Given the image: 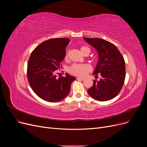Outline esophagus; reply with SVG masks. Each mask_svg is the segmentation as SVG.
Listing matches in <instances>:
<instances>
[{"label": "esophagus", "mask_w": 147, "mask_h": 147, "mask_svg": "<svg viewBox=\"0 0 147 147\" xmlns=\"http://www.w3.org/2000/svg\"><path fill=\"white\" fill-rule=\"evenodd\" d=\"M77 79L78 80H82V81H83V80H84V79H85V78H81V77H77Z\"/></svg>", "instance_id": "1"}]
</instances>
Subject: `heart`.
Returning <instances> with one entry per match:
<instances>
[{
  "label": "heart",
  "mask_w": 147,
  "mask_h": 147,
  "mask_svg": "<svg viewBox=\"0 0 147 147\" xmlns=\"http://www.w3.org/2000/svg\"><path fill=\"white\" fill-rule=\"evenodd\" d=\"M80 50L83 54L84 53L88 51L90 52V48L87 47H82L80 48ZM69 57V51H67L65 55V59L67 60L68 59ZM91 70V67L90 65L85 64H74L72 65H71L69 69V72L73 75H77V76H80L83 77L86 75L88 72Z\"/></svg>",
  "instance_id": "obj_1"
}]
</instances>
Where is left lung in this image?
<instances>
[{
	"label": "left lung",
	"instance_id": "left-lung-1",
	"mask_svg": "<svg viewBox=\"0 0 147 147\" xmlns=\"http://www.w3.org/2000/svg\"><path fill=\"white\" fill-rule=\"evenodd\" d=\"M97 51L99 59L93 74H99L102 78L94 81L88 90L91 97L99 101H106L117 96L123 86L126 76L125 62L117 47L99 38H83Z\"/></svg>",
	"mask_w": 147,
	"mask_h": 147
}]
</instances>
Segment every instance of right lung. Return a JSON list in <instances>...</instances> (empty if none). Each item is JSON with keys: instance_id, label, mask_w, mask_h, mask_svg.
<instances>
[{"instance_id": "obj_1", "label": "right lung", "mask_w": 147, "mask_h": 147, "mask_svg": "<svg viewBox=\"0 0 147 147\" xmlns=\"http://www.w3.org/2000/svg\"><path fill=\"white\" fill-rule=\"evenodd\" d=\"M69 42L67 38L49 39L31 53L28 64V79L34 92L44 100L56 102L64 99L76 79L68 74L58 78L56 75L57 70L61 67Z\"/></svg>"}]
</instances>
